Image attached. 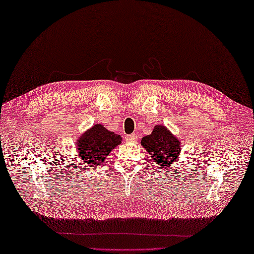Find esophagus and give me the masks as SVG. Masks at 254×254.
<instances>
[{"label":"esophagus","instance_id":"esophagus-1","mask_svg":"<svg viewBox=\"0 0 254 254\" xmlns=\"http://www.w3.org/2000/svg\"><path fill=\"white\" fill-rule=\"evenodd\" d=\"M125 139H126L127 141H135L137 139V135H135V134L126 135V137H125Z\"/></svg>","mask_w":254,"mask_h":254}]
</instances>
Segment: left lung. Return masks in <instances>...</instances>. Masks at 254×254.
I'll use <instances>...</instances> for the list:
<instances>
[{"label": "left lung", "mask_w": 254, "mask_h": 254, "mask_svg": "<svg viewBox=\"0 0 254 254\" xmlns=\"http://www.w3.org/2000/svg\"><path fill=\"white\" fill-rule=\"evenodd\" d=\"M141 145L157 164L158 170H166L180 155V140L164 126H155L152 134L143 137Z\"/></svg>", "instance_id": "obj_1"}]
</instances>
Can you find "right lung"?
<instances>
[{"instance_id": "add662e5", "label": "right lung", "mask_w": 254, "mask_h": 254, "mask_svg": "<svg viewBox=\"0 0 254 254\" xmlns=\"http://www.w3.org/2000/svg\"><path fill=\"white\" fill-rule=\"evenodd\" d=\"M120 143L122 137L97 124L79 137L77 143L79 157L90 167L101 165L108 154Z\"/></svg>"}]
</instances>
